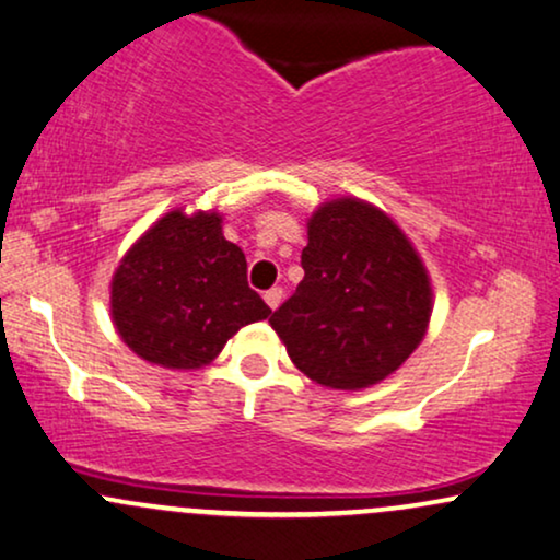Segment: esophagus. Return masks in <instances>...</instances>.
Segmentation results:
<instances>
[{"mask_svg": "<svg viewBox=\"0 0 560 560\" xmlns=\"http://www.w3.org/2000/svg\"><path fill=\"white\" fill-rule=\"evenodd\" d=\"M265 301L269 308H278L280 301H282V288H269V291L265 293Z\"/></svg>", "mask_w": 560, "mask_h": 560, "instance_id": "34e87169", "label": "esophagus"}]
</instances>
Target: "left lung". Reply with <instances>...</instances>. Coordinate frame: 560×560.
Wrapping results in <instances>:
<instances>
[{
	"label": "left lung",
	"mask_w": 560,
	"mask_h": 560,
	"mask_svg": "<svg viewBox=\"0 0 560 560\" xmlns=\"http://www.w3.org/2000/svg\"><path fill=\"white\" fill-rule=\"evenodd\" d=\"M304 280L269 317L314 383L361 390L422 343L432 312L427 269L390 217L359 199L319 207L301 252Z\"/></svg>",
	"instance_id": "1"
}]
</instances>
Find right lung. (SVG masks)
Here are the masks:
<instances>
[{
    "mask_svg": "<svg viewBox=\"0 0 560 560\" xmlns=\"http://www.w3.org/2000/svg\"><path fill=\"white\" fill-rule=\"evenodd\" d=\"M269 314L214 212L164 214L112 278L117 332L138 357L170 370L209 364L243 325Z\"/></svg>",
    "mask_w": 560,
    "mask_h": 560,
    "instance_id": "obj_1",
    "label": "right lung"
}]
</instances>
